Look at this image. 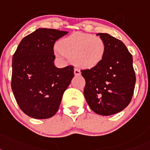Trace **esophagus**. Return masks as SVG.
I'll return each mask as SVG.
<instances>
[{
  "label": "esophagus",
  "mask_w": 150,
  "mask_h": 150,
  "mask_svg": "<svg viewBox=\"0 0 150 150\" xmlns=\"http://www.w3.org/2000/svg\"><path fill=\"white\" fill-rule=\"evenodd\" d=\"M74 74H75V75H81L80 70L77 69H74Z\"/></svg>",
  "instance_id": "esophagus-1"
}]
</instances>
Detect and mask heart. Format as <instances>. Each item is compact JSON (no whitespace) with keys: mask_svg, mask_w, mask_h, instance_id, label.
Listing matches in <instances>:
<instances>
[{"mask_svg":"<svg viewBox=\"0 0 150 150\" xmlns=\"http://www.w3.org/2000/svg\"><path fill=\"white\" fill-rule=\"evenodd\" d=\"M106 51V44L99 36L77 32L62 38L57 44L56 55L71 59L77 67L88 69L98 66Z\"/></svg>","mask_w":150,"mask_h":150,"instance_id":"obj_1","label":"heart"}]
</instances>
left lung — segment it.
<instances>
[{
	"label": "left lung",
	"mask_w": 150,
	"mask_h": 150,
	"mask_svg": "<svg viewBox=\"0 0 150 150\" xmlns=\"http://www.w3.org/2000/svg\"><path fill=\"white\" fill-rule=\"evenodd\" d=\"M97 35L106 44V54L98 66L81 70L86 82L84 95L95 113L111 115L128 106L134 94L136 76L132 55L124 43L109 34Z\"/></svg>",
	"instance_id": "left-lung-1"
}]
</instances>
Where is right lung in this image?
<instances>
[{"instance_id": "add662e5", "label": "right lung", "mask_w": 150, "mask_h": 150, "mask_svg": "<svg viewBox=\"0 0 150 150\" xmlns=\"http://www.w3.org/2000/svg\"><path fill=\"white\" fill-rule=\"evenodd\" d=\"M67 33L38 28L25 36L14 53L11 88L22 111L32 118L53 116L74 77L73 66L59 69L53 62V45Z\"/></svg>"}]
</instances>
